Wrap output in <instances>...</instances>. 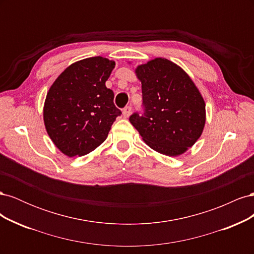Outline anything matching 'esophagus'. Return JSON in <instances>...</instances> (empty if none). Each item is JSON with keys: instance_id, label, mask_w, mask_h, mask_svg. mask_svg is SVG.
<instances>
[{"instance_id": "esophagus-1", "label": "esophagus", "mask_w": 254, "mask_h": 254, "mask_svg": "<svg viewBox=\"0 0 254 254\" xmlns=\"http://www.w3.org/2000/svg\"><path fill=\"white\" fill-rule=\"evenodd\" d=\"M130 114H131V107L127 106L126 108L123 110V117H124V119H128L130 117Z\"/></svg>"}]
</instances>
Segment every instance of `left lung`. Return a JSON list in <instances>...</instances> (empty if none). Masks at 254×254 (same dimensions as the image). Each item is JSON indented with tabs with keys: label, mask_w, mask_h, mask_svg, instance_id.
<instances>
[{
	"label": "left lung",
	"mask_w": 254,
	"mask_h": 254,
	"mask_svg": "<svg viewBox=\"0 0 254 254\" xmlns=\"http://www.w3.org/2000/svg\"><path fill=\"white\" fill-rule=\"evenodd\" d=\"M142 83L145 113L129 118L149 147L168 157L187 152L201 136L205 103L189 74L163 57L135 67Z\"/></svg>",
	"instance_id": "left-lung-1"
}]
</instances>
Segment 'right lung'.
Wrapping results in <instances>:
<instances>
[{"mask_svg":"<svg viewBox=\"0 0 254 254\" xmlns=\"http://www.w3.org/2000/svg\"><path fill=\"white\" fill-rule=\"evenodd\" d=\"M113 60L102 56L68 65L53 82L43 106V121L54 145L67 157L84 156L108 136L121 111L106 87Z\"/></svg>","mask_w":254,"mask_h":254,"instance_id":"obj_1","label":"right lung"}]
</instances>
